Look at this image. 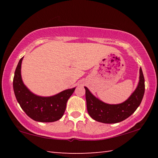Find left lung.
<instances>
[{"instance_id":"obj_1","label":"left lung","mask_w":158,"mask_h":158,"mask_svg":"<svg viewBox=\"0 0 158 158\" xmlns=\"http://www.w3.org/2000/svg\"><path fill=\"white\" fill-rule=\"evenodd\" d=\"M139 81L137 89L123 103L109 105L95 98L86 87L85 100L88 113L95 121L103 123H116L130 116L140 105L145 91V81L142 69H139Z\"/></svg>"}]
</instances>
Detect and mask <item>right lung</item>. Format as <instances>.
Returning a JSON list of instances; mask_svg holds the SVG:
<instances>
[{
  "instance_id": "add662e5",
  "label": "right lung",
  "mask_w": 158,
  "mask_h": 158,
  "mask_svg": "<svg viewBox=\"0 0 158 158\" xmlns=\"http://www.w3.org/2000/svg\"><path fill=\"white\" fill-rule=\"evenodd\" d=\"M23 58L19 61L13 79L15 95L21 109L35 121L49 123L60 119L65 111L67 102L76 88L65 90L50 97L35 95L28 90L21 79V67Z\"/></svg>"
}]
</instances>
